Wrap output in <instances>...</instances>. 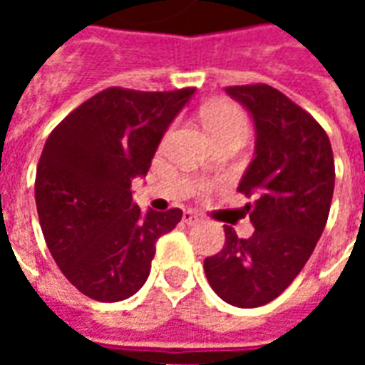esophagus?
<instances>
[{
    "label": "esophagus",
    "instance_id": "obj_1",
    "mask_svg": "<svg viewBox=\"0 0 365 365\" xmlns=\"http://www.w3.org/2000/svg\"><path fill=\"white\" fill-rule=\"evenodd\" d=\"M197 221V213H193V211H185V213H183V222H185V225H195Z\"/></svg>",
    "mask_w": 365,
    "mask_h": 365
}]
</instances>
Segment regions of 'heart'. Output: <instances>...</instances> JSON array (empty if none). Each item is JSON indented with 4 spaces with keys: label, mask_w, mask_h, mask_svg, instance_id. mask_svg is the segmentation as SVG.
<instances>
[{
    "label": "heart",
    "mask_w": 365,
    "mask_h": 365,
    "mask_svg": "<svg viewBox=\"0 0 365 365\" xmlns=\"http://www.w3.org/2000/svg\"><path fill=\"white\" fill-rule=\"evenodd\" d=\"M205 125L213 136L227 130H246V117L237 105L219 103L207 109Z\"/></svg>",
    "instance_id": "b5f03b06"
}]
</instances>
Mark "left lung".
I'll return each instance as SVG.
<instances>
[{
    "label": "left lung",
    "instance_id": "8db88e82",
    "mask_svg": "<svg viewBox=\"0 0 365 365\" xmlns=\"http://www.w3.org/2000/svg\"><path fill=\"white\" fill-rule=\"evenodd\" d=\"M256 125V156L238 191L254 235L225 227V246L203 262L213 291L230 305L252 309L274 301L311 258L334 191V156L324 128L268 83L230 86Z\"/></svg>",
    "mask_w": 365,
    "mask_h": 365
}]
</instances>
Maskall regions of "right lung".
Masks as SVG:
<instances>
[{"label":"right lung","instance_id":"right-lung-1","mask_svg":"<svg viewBox=\"0 0 365 365\" xmlns=\"http://www.w3.org/2000/svg\"><path fill=\"white\" fill-rule=\"evenodd\" d=\"M195 93L99 91L52 130L36 166L38 221L52 258L83 295L115 303L150 274L156 240L182 209L140 211L130 183L146 175L162 136Z\"/></svg>","mask_w":365,"mask_h":365}]
</instances>
